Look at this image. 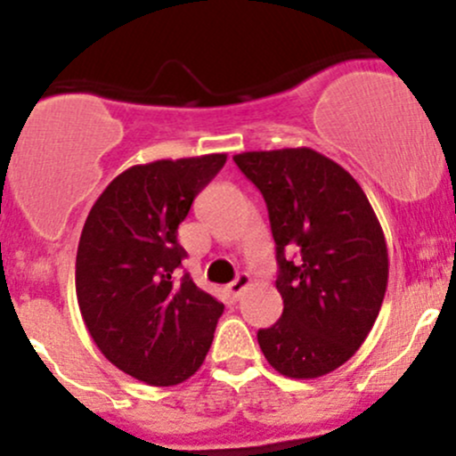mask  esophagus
<instances>
[{
	"label": "esophagus",
	"mask_w": 456,
	"mask_h": 456,
	"mask_svg": "<svg viewBox=\"0 0 456 456\" xmlns=\"http://www.w3.org/2000/svg\"><path fill=\"white\" fill-rule=\"evenodd\" d=\"M251 284V278H249V273H240L238 275L236 280H233L232 284H229V293H232L233 297H240L242 296V291H245L247 287H249Z\"/></svg>",
	"instance_id": "esophagus-1"
}]
</instances>
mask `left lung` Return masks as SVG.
Wrapping results in <instances>:
<instances>
[{"mask_svg":"<svg viewBox=\"0 0 456 456\" xmlns=\"http://www.w3.org/2000/svg\"><path fill=\"white\" fill-rule=\"evenodd\" d=\"M240 172L269 209L282 317L257 330L280 375L339 369L370 333L388 284V249L360 183L311 147L242 151Z\"/></svg>","mask_w":456,"mask_h":456,"instance_id":"obj_1","label":"left lung"}]
</instances>
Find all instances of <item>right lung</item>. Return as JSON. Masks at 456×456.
Wrapping results in <instances>:
<instances>
[{
    "label": "right lung",
    "mask_w": 456,
    "mask_h": 456,
    "mask_svg": "<svg viewBox=\"0 0 456 456\" xmlns=\"http://www.w3.org/2000/svg\"><path fill=\"white\" fill-rule=\"evenodd\" d=\"M227 154L154 160L118 174L92 205L77 249V300L99 351L134 379L176 386L209 353L223 302L176 280L178 224Z\"/></svg>",
    "instance_id": "add662e5"
}]
</instances>
